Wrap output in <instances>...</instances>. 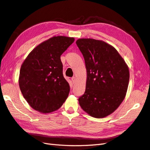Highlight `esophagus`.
<instances>
[{
	"instance_id": "34e87169",
	"label": "esophagus",
	"mask_w": 150,
	"mask_h": 150,
	"mask_svg": "<svg viewBox=\"0 0 150 150\" xmlns=\"http://www.w3.org/2000/svg\"><path fill=\"white\" fill-rule=\"evenodd\" d=\"M71 80H72L73 83H74V82H75V80H76V78H75V76H73V77L71 78Z\"/></svg>"
}]
</instances>
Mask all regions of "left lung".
<instances>
[{"mask_svg": "<svg viewBox=\"0 0 150 150\" xmlns=\"http://www.w3.org/2000/svg\"><path fill=\"white\" fill-rule=\"evenodd\" d=\"M76 44L87 70L86 91L79 98L80 106L92 117H105L117 110L125 98L129 68L117 50L105 42L80 38Z\"/></svg>", "mask_w": 150, "mask_h": 150, "instance_id": "left-lung-1", "label": "left lung"}]
</instances>
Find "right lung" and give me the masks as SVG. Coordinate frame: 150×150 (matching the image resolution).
Segmentation results:
<instances>
[{
    "instance_id": "obj_1",
    "label": "right lung",
    "mask_w": 150,
    "mask_h": 150,
    "mask_svg": "<svg viewBox=\"0 0 150 150\" xmlns=\"http://www.w3.org/2000/svg\"><path fill=\"white\" fill-rule=\"evenodd\" d=\"M74 40L73 37H53L33 49L23 63L19 86L34 110L52 112L68 98L70 86L63 76L60 57Z\"/></svg>"
}]
</instances>
